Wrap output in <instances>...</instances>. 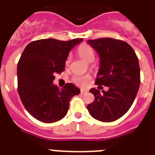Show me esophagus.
Segmentation results:
<instances>
[{
  "label": "esophagus",
  "instance_id": "obj_1",
  "mask_svg": "<svg viewBox=\"0 0 155 155\" xmlns=\"http://www.w3.org/2000/svg\"><path fill=\"white\" fill-rule=\"evenodd\" d=\"M88 93V90H85V89H81V94H84V93Z\"/></svg>",
  "mask_w": 155,
  "mask_h": 155
}]
</instances>
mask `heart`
Instances as JSON below:
<instances>
[{
    "mask_svg": "<svg viewBox=\"0 0 155 155\" xmlns=\"http://www.w3.org/2000/svg\"><path fill=\"white\" fill-rule=\"evenodd\" d=\"M78 54L83 60H85V62H93L95 58V54L93 51V48L88 45H82L78 48ZM70 56H69L66 59V64H69L70 62ZM91 80V76L89 74L81 75V74H75L73 77L72 81L74 83H75L78 86L84 87L89 83V81Z\"/></svg>",
    "mask_w": 155,
    "mask_h": 155,
    "instance_id": "b5f03b06",
    "label": "heart"
}]
</instances>
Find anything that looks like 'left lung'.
Here are the masks:
<instances>
[{
    "label": "left lung",
    "mask_w": 155,
    "mask_h": 155,
    "mask_svg": "<svg viewBox=\"0 0 155 155\" xmlns=\"http://www.w3.org/2000/svg\"><path fill=\"white\" fill-rule=\"evenodd\" d=\"M87 43L100 57L96 84L108 87V91L90 89L95 99L87 108L96 120L112 122L128 111L137 95L140 85L139 59L132 47L124 41L102 38L89 39Z\"/></svg>",
    "instance_id": "obj_1"
}]
</instances>
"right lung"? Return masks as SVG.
<instances>
[{
  "mask_svg": "<svg viewBox=\"0 0 155 155\" xmlns=\"http://www.w3.org/2000/svg\"><path fill=\"white\" fill-rule=\"evenodd\" d=\"M82 41L39 39L24 50L17 64L18 93L24 108L38 120L49 124L62 120L70 99L80 93L74 84L59 89L53 81L54 75L65 70L71 49Z\"/></svg>",
  "mask_w": 155,
  "mask_h": 155,
  "instance_id": "1",
  "label": "right lung"
}]
</instances>
